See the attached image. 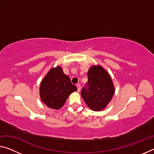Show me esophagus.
I'll return each instance as SVG.
<instances>
[{
    "label": "esophagus",
    "mask_w": 154,
    "mask_h": 154,
    "mask_svg": "<svg viewBox=\"0 0 154 154\" xmlns=\"http://www.w3.org/2000/svg\"><path fill=\"white\" fill-rule=\"evenodd\" d=\"M76 87H77V88H78V91L80 92V89H81V87H80V84H77Z\"/></svg>",
    "instance_id": "34e87169"
}]
</instances>
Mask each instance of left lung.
Here are the masks:
<instances>
[{"instance_id":"1","label":"left lung","mask_w":154,"mask_h":154,"mask_svg":"<svg viewBox=\"0 0 154 154\" xmlns=\"http://www.w3.org/2000/svg\"><path fill=\"white\" fill-rule=\"evenodd\" d=\"M87 75V88L82 89L81 96L91 110L100 112L107 107L115 93L112 77L99 65L91 66Z\"/></svg>"}]
</instances>
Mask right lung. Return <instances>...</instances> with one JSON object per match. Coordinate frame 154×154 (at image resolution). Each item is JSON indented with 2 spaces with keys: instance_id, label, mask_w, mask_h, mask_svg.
<instances>
[{
  "instance_id": "right-lung-1",
  "label": "right lung",
  "mask_w": 154,
  "mask_h": 154,
  "mask_svg": "<svg viewBox=\"0 0 154 154\" xmlns=\"http://www.w3.org/2000/svg\"><path fill=\"white\" fill-rule=\"evenodd\" d=\"M77 91L69 77L63 73L62 67H52L45 75L40 85V97L49 108L60 109L71 94Z\"/></svg>"
}]
</instances>
